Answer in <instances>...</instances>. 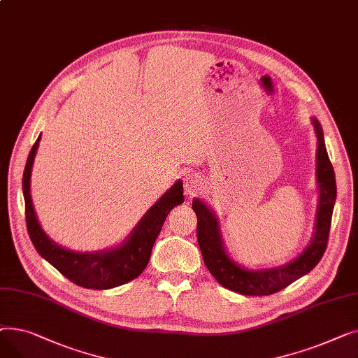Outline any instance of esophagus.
I'll return each instance as SVG.
<instances>
[{"instance_id": "34e87169", "label": "esophagus", "mask_w": 358, "mask_h": 358, "mask_svg": "<svg viewBox=\"0 0 358 358\" xmlns=\"http://www.w3.org/2000/svg\"><path fill=\"white\" fill-rule=\"evenodd\" d=\"M203 185V180L199 174L190 173L184 177V190L187 196H194Z\"/></svg>"}]
</instances>
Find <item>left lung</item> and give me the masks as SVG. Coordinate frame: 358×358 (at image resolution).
Here are the masks:
<instances>
[{"label":"left lung","mask_w":358,"mask_h":358,"mask_svg":"<svg viewBox=\"0 0 358 358\" xmlns=\"http://www.w3.org/2000/svg\"><path fill=\"white\" fill-rule=\"evenodd\" d=\"M312 122L317 136L316 178L319 184V206L310 245L294 261L283 267L258 271L236 266L223 250L216 216L203 201L199 199L193 200V210L197 215V241L203 261L217 283L224 289L245 296H268L308 274L321 261L328 245L332 210L336 199V184L334 168L325 148L322 127L316 119Z\"/></svg>","instance_id":"1"}]
</instances>
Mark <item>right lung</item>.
Listing matches in <instances>:
<instances>
[{
	"instance_id": "obj_1",
	"label": "right lung",
	"mask_w": 358,
	"mask_h": 358,
	"mask_svg": "<svg viewBox=\"0 0 358 358\" xmlns=\"http://www.w3.org/2000/svg\"><path fill=\"white\" fill-rule=\"evenodd\" d=\"M41 136L34 142L27 157L23 174V196L26 204L27 232L36 251L65 275L72 283L85 289L104 290L122 286L136 278L148 266L154 243L162 229V224L173 208L184 201L182 182L177 181L146 215L120 247L104 252H73L50 241L37 222L31 196L30 176L31 165Z\"/></svg>"
}]
</instances>
